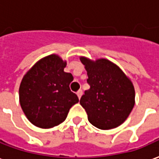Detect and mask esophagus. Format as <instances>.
Wrapping results in <instances>:
<instances>
[{"label": "esophagus", "mask_w": 159, "mask_h": 159, "mask_svg": "<svg viewBox=\"0 0 159 159\" xmlns=\"http://www.w3.org/2000/svg\"><path fill=\"white\" fill-rule=\"evenodd\" d=\"M76 95H77V96H78V98H81L82 97V95H83V90L82 89H80V90H78L77 92H76Z\"/></svg>", "instance_id": "esophagus-1"}]
</instances>
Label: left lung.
I'll list each match as a JSON object with an SVG mask.
<instances>
[{
	"label": "left lung",
	"instance_id": "1",
	"mask_svg": "<svg viewBox=\"0 0 159 159\" xmlns=\"http://www.w3.org/2000/svg\"><path fill=\"white\" fill-rule=\"evenodd\" d=\"M80 60L87 70L90 89L84 92L80 104L93 126L102 130L115 128L129 116L135 103L133 83L116 64L101 58Z\"/></svg>",
	"mask_w": 159,
	"mask_h": 159
}]
</instances>
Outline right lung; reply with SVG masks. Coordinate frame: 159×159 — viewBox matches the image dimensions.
<instances>
[{
	"label": "right lung",
	"mask_w": 159,
	"mask_h": 159,
	"mask_svg": "<svg viewBox=\"0 0 159 159\" xmlns=\"http://www.w3.org/2000/svg\"><path fill=\"white\" fill-rule=\"evenodd\" d=\"M66 61L52 54L26 72L20 86V103L29 121L40 128H52L64 121L69 110L79 102L70 91V73L64 71Z\"/></svg>",
	"instance_id": "obj_1"
}]
</instances>
